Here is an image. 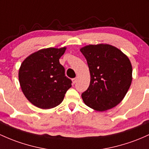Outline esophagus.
<instances>
[{"label": "esophagus", "instance_id": "1", "mask_svg": "<svg viewBox=\"0 0 149 149\" xmlns=\"http://www.w3.org/2000/svg\"><path fill=\"white\" fill-rule=\"evenodd\" d=\"M76 81H77V78H73V79H72V83H73V84H75V83H76Z\"/></svg>", "mask_w": 149, "mask_h": 149}]
</instances>
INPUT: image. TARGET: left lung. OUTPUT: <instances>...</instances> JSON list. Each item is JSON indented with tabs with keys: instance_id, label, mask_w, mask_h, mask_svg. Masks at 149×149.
I'll return each instance as SVG.
<instances>
[{
	"instance_id": "1",
	"label": "left lung",
	"mask_w": 149,
	"mask_h": 149,
	"mask_svg": "<svg viewBox=\"0 0 149 149\" xmlns=\"http://www.w3.org/2000/svg\"><path fill=\"white\" fill-rule=\"evenodd\" d=\"M80 51L87 60L90 86L81 95L84 103L95 110L112 108L123 100L132 81L131 62L112 45H88Z\"/></svg>"
}]
</instances>
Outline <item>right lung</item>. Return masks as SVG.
<instances>
[{
	"label": "right lung",
	"mask_w": 149,
	"mask_h": 149,
	"mask_svg": "<svg viewBox=\"0 0 149 149\" xmlns=\"http://www.w3.org/2000/svg\"><path fill=\"white\" fill-rule=\"evenodd\" d=\"M66 47L37 51L24 60L19 69L21 89L29 102L41 109H51L61 103L71 80L65 76L59 63Z\"/></svg>",
	"instance_id": "1"
}]
</instances>
